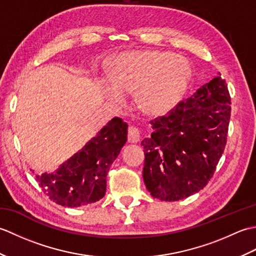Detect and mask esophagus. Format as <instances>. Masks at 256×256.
Instances as JSON below:
<instances>
[{
    "mask_svg": "<svg viewBox=\"0 0 256 256\" xmlns=\"http://www.w3.org/2000/svg\"><path fill=\"white\" fill-rule=\"evenodd\" d=\"M140 140V131L136 128H128V143H138Z\"/></svg>",
    "mask_w": 256,
    "mask_h": 256,
    "instance_id": "esophagus-1",
    "label": "esophagus"
}]
</instances>
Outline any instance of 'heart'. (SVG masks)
<instances>
[{
	"mask_svg": "<svg viewBox=\"0 0 256 256\" xmlns=\"http://www.w3.org/2000/svg\"><path fill=\"white\" fill-rule=\"evenodd\" d=\"M192 77L187 59L170 52L146 50L118 56L110 80L103 81L108 99L121 103L123 94L136 90V102L148 116H164L180 101Z\"/></svg>",
	"mask_w": 256,
	"mask_h": 256,
	"instance_id": "obj_1",
	"label": "heart"
}]
</instances>
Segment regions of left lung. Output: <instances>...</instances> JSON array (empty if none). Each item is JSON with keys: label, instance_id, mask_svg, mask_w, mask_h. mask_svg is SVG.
<instances>
[{"label": "left lung", "instance_id": "1", "mask_svg": "<svg viewBox=\"0 0 256 256\" xmlns=\"http://www.w3.org/2000/svg\"><path fill=\"white\" fill-rule=\"evenodd\" d=\"M230 104L219 74L168 116L150 121L154 132L142 140L143 179L154 198L182 200L208 184L226 144Z\"/></svg>", "mask_w": 256, "mask_h": 256}]
</instances>
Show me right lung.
<instances>
[{"mask_svg": "<svg viewBox=\"0 0 256 256\" xmlns=\"http://www.w3.org/2000/svg\"><path fill=\"white\" fill-rule=\"evenodd\" d=\"M126 140L128 124L114 118L56 172L37 174L36 182L58 204L77 208L94 204L104 197L108 172Z\"/></svg>", "mask_w": 256, "mask_h": 256, "instance_id": "right-lung-1", "label": "right lung"}]
</instances>
